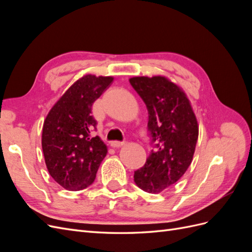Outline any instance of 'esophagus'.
Here are the masks:
<instances>
[{
    "mask_svg": "<svg viewBox=\"0 0 252 252\" xmlns=\"http://www.w3.org/2000/svg\"><path fill=\"white\" fill-rule=\"evenodd\" d=\"M124 144H125V142H120V141H112V142H110V146H111V147H113V148H118V147L123 146Z\"/></svg>",
    "mask_w": 252,
    "mask_h": 252,
    "instance_id": "1",
    "label": "esophagus"
}]
</instances>
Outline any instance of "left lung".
Masks as SVG:
<instances>
[{
    "label": "left lung",
    "instance_id": "8db88e82",
    "mask_svg": "<svg viewBox=\"0 0 252 252\" xmlns=\"http://www.w3.org/2000/svg\"><path fill=\"white\" fill-rule=\"evenodd\" d=\"M129 82L147 107L154 147L133 180L144 191L158 193L179 181L191 164L197 122L185 94L166 78L135 77Z\"/></svg>",
    "mask_w": 252,
    "mask_h": 252
}]
</instances>
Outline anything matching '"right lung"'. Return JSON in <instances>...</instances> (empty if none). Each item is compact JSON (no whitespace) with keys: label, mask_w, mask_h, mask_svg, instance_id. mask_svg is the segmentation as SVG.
<instances>
[{"label":"right lung","mask_w":252,"mask_h":252,"mask_svg":"<svg viewBox=\"0 0 252 252\" xmlns=\"http://www.w3.org/2000/svg\"><path fill=\"white\" fill-rule=\"evenodd\" d=\"M112 81L85 75L66 91L44 122L45 163L52 179L67 190L78 191L93 184L107 154L106 145L93 135L97 123L91 107Z\"/></svg>","instance_id":"1"}]
</instances>
